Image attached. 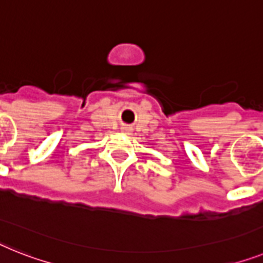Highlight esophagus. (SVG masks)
<instances>
[{
	"label": "esophagus",
	"mask_w": 263,
	"mask_h": 263,
	"mask_svg": "<svg viewBox=\"0 0 263 263\" xmlns=\"http://www.w3.org/2000/svg\"><path fill=\"white\" fill-rule=\"evenodd\" d=\"M121 129H122L123 132H130V130H132V127H130V126H127V125H123V126L121 127Z\"/></svg>",
	"instance_id": "esophagus-1"
}]
</instances>
